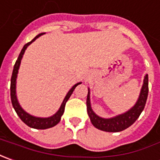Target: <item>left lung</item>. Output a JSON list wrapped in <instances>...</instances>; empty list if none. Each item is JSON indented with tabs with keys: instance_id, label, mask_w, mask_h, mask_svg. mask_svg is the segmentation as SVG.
<instances>
[{
	"instance_id": "1",
	"label": "left lung",
	"mask_w": 160,
	"mask_h": 160,
	"mask_svg": "<svg viewBox=\"0 0 160 160\" xmlns=\"http://www.w3.org/2000/svg\"><path fill=\"white\" fill-rule=\"evenodd\" d=\"M148 92H149V83H148V74H146L143 79V83L141 88L140 95L135 105L122 114H118L112 118H105L99 117L92 110L90 102V89L88 88V93L87 97V110H88V114L90 118L91 123L97 129L105 132L123 131L126 128H129L131 125L134 124L135 120L139 118L140 114L143 111L145 106L147 97H148Z\"/></svg>"
}]
</instances>
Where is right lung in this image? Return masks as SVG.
Segmentation results:
<instances>
[{
    "label": "right lung",
    "instance_id": "obj_1",
    "mask_svg": "<svg viewBox=\"0 0 160 160\" xmlns=\"http://www.w3.org/2000/svg\"><path fill=\"white\" fill-rule=\"evenodd\" d=\"M45 34V32H42L40 34H38L35 36L30 42L26 43L25 46L23 47L21 52H20L18 58L16 61V63L14 65V69H13V72H12V76H11V80H10V97H11V102L13 108L15 109L17 114L18 115V117L21 118V120L26 124L28 127H30L32 128H35V129H47V128H50L55 127L56 125L59 123V121L61 120V117L63 114L64 112V107H65V103L68 101V99L70 97L72 96V92L75 89V88L79 84H81V82H78L76 83L66 94V96L63 99V102L61 103V106L58 109V111L55 114H53L52 116L48 117V118H41V117H35L32 116L28 112H26L23 108L21 107V105L18 102V97H17V78H18V70L20 67V63H21V60L23 58V56L25 54V49L27 48V47L32 44V42L35 41L36 39H38L40 36Z\"/></svg>",
    "mask_w": 160,
    "mask_h": 160
}]
</instances>
